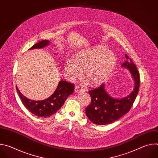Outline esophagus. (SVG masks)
Masks as SVG:
<instances>
[{
	"mask_svg": "<svg viewBox=\"0 0 158 158\" xmlns=\"http://www.w3.org/2000/svg\"><path fill=\"white\" fill-rule=\"evenodd\" d=\"M84 89H82V87H81L79 85H76L75 87V92L76 93H79V92H84Z\"/></svg>",
	"mask_w": 158,
	"mask_h": 158,
	"instance_id": "1",
	"label": "esophagus"
}]
</instances>
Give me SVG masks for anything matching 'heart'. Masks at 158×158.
<instances>
[{
	"mask_svg": "<svg viewBox=\"0 0 158 158\" xmlns=\"http://www.w3.org/2000/svg\"><path fill=\"white\" fill-rule=\"evenodd\" d=\"M116 64L115 54L104 46H97L76 54L74 60L67 59L65 64L66 76L70 81H75L82 74L85 77L83 83L91 82L93 85H99L105 82Z\"/></svg>",
	"mask_w": 158,
	"mask_h": 158,
	"instance_id": "b5f03b06",
	"label": "heart"
}]
</instances>
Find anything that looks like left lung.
I'll list each match as a JSON object with an SVG mask.
<instances>
[{
    "label": "left lung",
    "instance_id": "8db88e82",
    "mask_svg": "<svg viewBox=\"0 0 158 158\" xmlns=\"http://www.w3.org/2000/svg\"><path fill=\"white\" fill-rule=\"evenodd\" d=\"M125 57L126 60L122 66L129 70L134 81L133 91L127 97L118 99L107 93L104 83L100 87L89 91L91 102L85 109V114L95 124L106 125L118 120L129 111L136 99L140 85L139 73L132 59L127 54Z\"/></svg>",
    "mask_w": 158,
    "mask_h": 158
}]
</instances>
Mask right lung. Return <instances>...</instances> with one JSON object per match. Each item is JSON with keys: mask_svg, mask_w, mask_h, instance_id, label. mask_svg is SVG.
I'll list each match as a JSON object with an SVG mask.
<instances>
[{"mask_svg": "<svg viewBox=\"0 0 158 158\" xmlns=\"http://www.w3.org/2000/svg\"><path fill=\"white\" fill-rule=\"evenodd\" d=\"M49 42V40H42L34 44L29 49L42 48L48 46ZM74 87L73 84L60 81L52 96L42 101L31 100L22 95L17 86L16 89L21 101L31 113L38 117L48 118L56 113L62 106L67 97L74 92Z\"/></svg>", "mask_w": 158, "mask_h": 158, "instance_id": "obj_1", "label": "right lung"}]
</instances>
